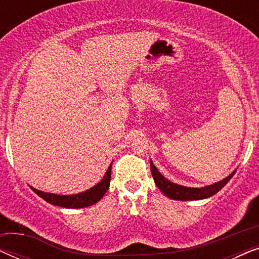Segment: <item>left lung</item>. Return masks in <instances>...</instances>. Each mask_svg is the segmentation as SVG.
Wrapping results in <instances>:
<instances>
[{"instance_id":"8db88e82","label":"left lung","mask_w":259,"mask_h":259,"mask_svg":"<svg viewBox=\"0 0 259 259\" xmlns=\"http://www.w3.org/2000/svg\"><path fill=\"white\" fill-rule=\"evenodd\" d=\"M151 172L152 176H153L155 185L159 187V190L161 191L165 196L175 200H199V199H205V198H208L213 196L221 191L223 187H224L226 184L229 183V180L232 178L235 172H232L229 177H226L225 179H223L222 182H218L213 184V185L200 187V189H191V187H185L177 185L175 183H171L167 180L165 177L161 176V173L158 171L157 167L153 165V162L151 161Z\"/></svg>"}]
</instances>
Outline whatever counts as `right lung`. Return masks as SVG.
Instances as JSON below:
<instances>
[{
    "instance_id": "obj_1",
    "label": "right lung",
    "mask_w": 259,
    "mask_h": 259,
    "mask_svg": "<svg viewBox=\"0 0 259 259\" xmlns=\"http://www.w3.org/2000/svg\"><path fill=\"white\" fill-rule=\"evenodd\" d=\"M111 169L112 165L109 166L105 177L98 185H95L94 187H92V189L87 190L86 192L82 193L72 194V196H59V194L42 192V191L35 190L34 187H31V190H33L38 197H41L42 199L47 201V203L56 205V206L67 208L87 207L98 203V201L105 196V193L107 192V190L109 189V183H111Z\"/></svg>"
}]
</instances>
